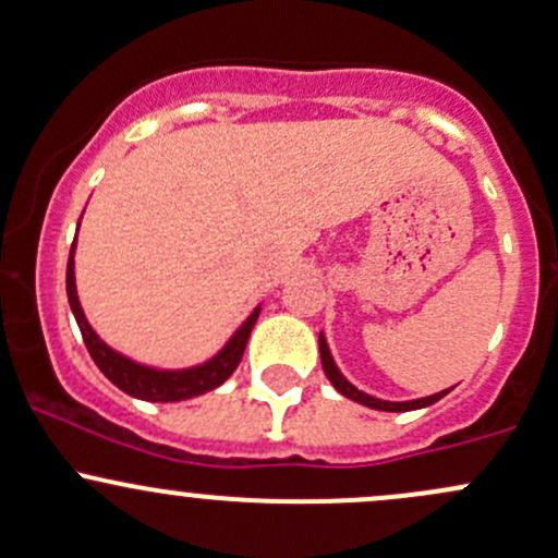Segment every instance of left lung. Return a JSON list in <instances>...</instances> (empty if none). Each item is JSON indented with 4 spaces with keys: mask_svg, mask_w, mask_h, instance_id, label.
<instances>
[{
    "mask_svg": "<svg viewBox=\"0 0 558 558\" xmlns=\"http://www.w3.org/2000/svg\"><path fill=\"white\" fill-rule=\"evenodd\" d=\"M319 356H322V367H325L327 380L332 383L335 391L343 393L345 399L356 401V404L369 407V410H380V412H410V410H423V407L436 404V401L445 399L447 393L452 391V388H445V391L430 393V397H423V399H412V401H386V399H377V397H369V393L359 391V388L353 386L351 380H345V375L340 373V367H338V364H335L332 351H329L325 332H319Z\"/></svg>",
    "mask_w": 558,
    "mask_h": 558,
    "instance_id": "8db88e82",
    "label": "left lung"
}]
</instances>
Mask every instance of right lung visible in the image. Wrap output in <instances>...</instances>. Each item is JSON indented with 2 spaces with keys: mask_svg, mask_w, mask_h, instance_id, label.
I'll return each instance as SVG.
<instances>
[{
  "mask_svg": "<svg viewBox=\"0 0 558 558\" xmlns=\"http://www.w3.org/2000/svg\"><path fill=\"white\" fill-rule=\"evenodd\" d=\"M82 223V218H80ZM76 223V231H80ZM74 255H76V239L71 244L69 253V266H65V295H69L71 314H74L76 325H80L82 338L93 356V362L98 364V369L104 373L117 388H122L130 397L143 399V401H185L202 397V393L213 391V388L223 386L226 380L233 375V369L242 362V353L247 349L250 332H253L257 316H260V305H255L253 314L239 325L236 332L231 335L215 356H209L207 362L191 364V367H178V369H165L154 367V364H143L137 359L128 356V353L111 349L93 325L87 322L85 308H82L80 295H76V271H74Z\"/></svg>",
  "mask_w": 558,
  "mask_h": 558,
  "instance_id": "obj_1",
  "label": "right lung"
}]
</instances>
